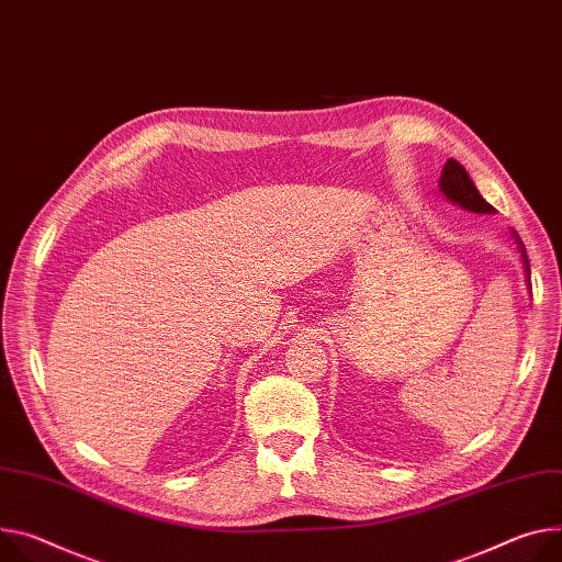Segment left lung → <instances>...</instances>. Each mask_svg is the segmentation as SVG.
<instances>
[{"label": "left lung", "mask_w": 562, "mask_h": 562, "mask_svg": "<svg viewBox=\"0 0 562 562\" xmlns=\"http://www.w3.org/2000/svg\"><path fill=\"white\" fill-rule=\"evenodd\" d=\"M439 188L441 192L459 203V206L473 211V213H493L491 203L480 194V190L475 188L473 179L469 177V172L464 170L462 164H457L454 159H448L439 179ZM522 258H525V269H527V280L531 278V269H529V260H527V252L522 248Z\"/></svg>", "instance_id": "obj_1"}]
</instances>
